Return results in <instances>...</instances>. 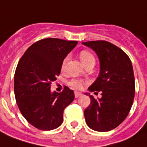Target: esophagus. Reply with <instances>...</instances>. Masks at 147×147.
Here are the masks:
<instances>
[{"instance_id":"34e87169","label":"esophagus","mask_w":147,"mask_h":147,"mask_svg":"<svg viewBox=\"0 0 147 147\" xmlns=\"http://www.w3.org/2000/svg\"><path fill=\"white\" fill-rule=\"evenodd\" d=\"M74 96H75V98H79L80 96H82V93H80V92H78V91H75L74 92Z\"/></svg>"}]
</instances>
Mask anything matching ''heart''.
Returning a JSON list of instances; mask_svg holds the SVG:
<instances>
[{
    "label": "heart",
    "mask_w": 147,
    "mask_h": 147,
    "mask_svg": "<svg viewBox=\"0 0 147 147\" xmlns=\"http://www.w3.org/2000/svg\"><path fill=\"white\" fill-rule=\"evenodd\" d=\"M80 59H81V61L82 62L84 65H86L87 63H90V62H95L94 56L90 52H89L87 50H82V52L80 53ZM67 60L68 58L65 57L63 60V61H62V65H61L62 69H64V67H65ZM84 83H85V82H84L83 80L74 78V79H72L69 82V86H71L72 88H74V89H78H78H82V88Z\"/></svg>",
    "instance_id": "1"
}]
</instances>
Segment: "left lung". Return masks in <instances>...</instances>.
Wrapping results in <instances>:
<instances>
[{
  "label": "left lung",
  "instance_id": "obj_1",
  "mask_svg": "<svg viewBox=\"0 0 147 147\" xmlns=\"http://www.w3.org/2000/svg\"><path fill=\"white\" fill-rule=\"evenodd\" d=\"M82 44L92 49L100 61L99 76L89 90L102 93L101 98L90 95V104L84 111L86 122L94 130L109 131L126 119L133 105L135 84L132 63L126 53L110 42Z\"/></svg>",
  "mask_w": 147,
  "mask_h": 147
}]
</instances>
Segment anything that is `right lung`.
Returning a JSON list of instances; mask_svg holds the SVG:
<instances>
[{
    "instance_id": "right-lung-1",
    "label": "right lung",
    "mask_w": 147,
    "mask_h": 147,
    "mask_svg": "<svg viewBox=\"0 0 147 147\" xmlns=\"http://www.w3.org/2000/svg\"><path fill=\"white\" fill-rule=\"evenodd\" d=\"M77 41L45 38L35 42L21 57L14 75V94L21 114L37 129L51 130L63 122V112L74 99L65 86L61 93L50 90L60 74L62 61Z\"/></svg>"
}]
</instances>
